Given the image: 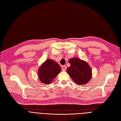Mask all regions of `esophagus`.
Returning <instances> with one entry per match:
<instances>
[{
  "label": "esophagus",
  "instance_id": "esophagus-1",
  "mask_svg": "<svg viewBox=\"0 0 121 121\" xmlns=\"http://www.w3.org/2000/svg\"><path fill=\"white\" fill-rule=\"evenodd\" d=\"M66 69V66L65 65H63L61 68V69H62V70H63V71H65V70Z\"/></svg>",
  "mask_w": 121,
  "mask_h": 121
}]
</instances>
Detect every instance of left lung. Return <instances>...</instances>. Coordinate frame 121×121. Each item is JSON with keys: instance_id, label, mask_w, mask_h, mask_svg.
I'll return each mask as SVG.
<instances>
[{"instance_id": "left-lung-1", "label": "left lung", "mask_w": 121, "mask_h": 121, "mask_svg": "<svg viewBox=\"0 0 121 121\" xmlns=\"http://www.w3.org/2000/svg\"><path fill=\"white\" fill-rule=\"evenodd\" d=\"M70 66L67 73L73 81L78 85H85L89 82L91 77V71L86 62L78 58L69 60Z\"/></svg>"}]
</instances>
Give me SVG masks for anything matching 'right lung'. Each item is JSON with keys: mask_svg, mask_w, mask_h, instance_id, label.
<instances>
[{"mask_svg": "<svg viewBox=\"0 0 121 121\" xmlns=\"http://www.w3.org/2000/svg\"><path fill=\"white\" fill-rule=\"evenodd\" d=\"M61 70L60 65L53 60H48L41 65L39 71L40 80L45 84H49Z\"/></svg>", "mask_w": 121, "mask_h": 121, "instance_id": "obj_1", "label": "right lung"}]
</instances>
